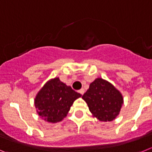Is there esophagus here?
I'll return each mask as SVG.
<instances>
[{
  "mask_svg": "<svg viewBox=\"0 0 152 152\" xmlns=\"http://www.w3.org/2000/svg\"><path fill=\"white\" fill-rule=\"evenodd\" d=\"M79 92L80 93L81 95H83V94L85 93V89H84V88H81L80 90H79Z\"/></svg>",
  "mask_w": 152,
  "mask_h": 152,
  "instance_id": "34e87169",
  "label": "esophagus"
}]
</instances>
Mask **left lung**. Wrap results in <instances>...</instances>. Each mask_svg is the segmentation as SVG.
I'll use <instances>...</instances> for the list:
<instances>
[{
	"label": "left lung",
	"instance_id": "left-lung-1",
	"mask_svg": "<svg viewBox=\"0 0 152 152\" xmlns=\"http://www.w3.org/2000/svg\"><path fill=\"white\" fill-rule=\"evenodd\" d=\"M82 98L92 115L104 122L114 120L124 104L122 94L111 83L102 78L95 79Z\"/></svg>",
	"mask_w": 152,
	"mask_h": 152
}]
</instances>
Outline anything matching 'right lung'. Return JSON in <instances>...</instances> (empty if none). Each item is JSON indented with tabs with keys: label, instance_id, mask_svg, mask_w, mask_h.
<instances>
[{
	"label": "right lung",
	"instance_id": "obj_1",
	"mask_svg": "<svg viewBox=\"0 0 152 152\" xmlns=\"http://www.w3.org/2000/svg\"><path fill=\"white\" fill-rule=\"evenodd\" d=\"M81 96L56 77L48 81L38 92L35 106L41 118L55 124L66 117L75 100Z\"/></svg>",
	"mask_w": 152,
	"mask_h": 152
}]
</instances>
